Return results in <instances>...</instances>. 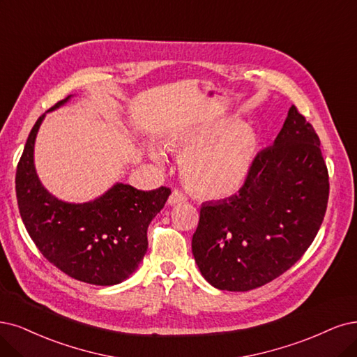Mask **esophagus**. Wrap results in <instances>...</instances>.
<instances>
[{"instance_id":"obj_1","label":"esophagus","mask_w":357,"mask_h":357,"mask_svg":"<svg viewBox=\"0 0 357 357\" xmlns=\"http://www.w3.org/2000/svg\"><path fill=\"white\" fill-rule=\"evenodd\" d=\"M188 200V197L183 194L182 191H179V190H174L172 191V194L169 195V200H167V203L170 204V206H175V204H181V203H185Z\"/></svg>"}]
</instances>
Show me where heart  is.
<instances>
[{"mask_svg": "<svg viewBox=\"0 0 357 357\" xmlns=\"http://www.w3.org/2000/svg\"><path fill=\"white\" fill-rule=\"evenodd\" d=\"M260 138L253 125L234 117L183 132L172 147L183 154L182 174L188 187L206 199H227L247 182L259 151ZM157 162L158 149L150 150Z\"/></svg>", "mask_w": 357, "mask_h": 357, "instance_id": "1", "label": "heart"}]
</instances>
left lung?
<instances>
[{
    "label": "left lung",
    "instance_id": "8db88e82",
    "mask_svg": "<svg viewBox=\"0 0 357 357\" xmlns=\"http://www.w3.org/2000/svg\"><path fill=\"white\" fill-rule=\"evenodd\" d=\"M319 145L313 126L291 105L238 194L202 204L191 245L210 285L248 291L278 278L305 255L329 195Z\"/></svg>",
    "mask_w": 357,
    "mask_h": 357
}]
</instances>
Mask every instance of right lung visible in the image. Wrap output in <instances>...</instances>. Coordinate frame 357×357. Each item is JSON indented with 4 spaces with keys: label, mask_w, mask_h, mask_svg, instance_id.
Segmentation results:
<instances>
[{
    "label": "right lung",
    "mask_w": 357,
    "mask_h": 357,
    "mask_svg": "<svg viewBox=\"0 0 357 357\" xmlns=\"http://www.w3.org/2000/svg\"><path fill=\"white\" fill-rule=\"evenodd\" d=\"M72 96L48 112L59 109ZM38 119L16 172V195L26 231L43 256L72 278L94 285L121 284L147 253V228L165 207L170 190L139 191L117 182L98 199L68 203L50 194L33 163Z\"/></svg>",
    "instance_id": "1"
}]
</instances>
